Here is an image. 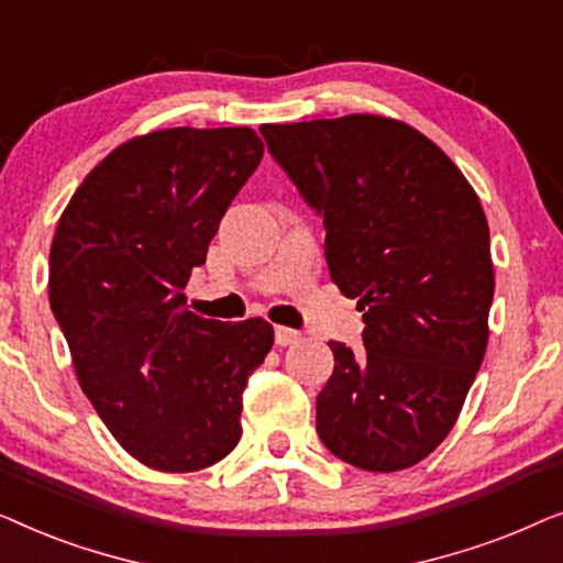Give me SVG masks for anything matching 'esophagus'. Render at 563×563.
Masks as SVG:
<instances>
[{"label": "esophagus", "instance_id": "esophagus-1", "mask_svg": "<svg viewBox=\"0 0 563 563\" xmlns=\"http://www.w3.org/2000/svg\"><path fill=\"white\" fill-rule=\"evenodd\" d=\"M274 338H276V345H295V343H299L302 341V333H297V330H291V328H276L274 330Z\"/></svg>", "mask_w": 563, "mask_h": 563}]
</instances>
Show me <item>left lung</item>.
I'll return each mask as SVG.
<instances>
[{
	"label": "left lung",
	"mask_w": 563,
	"mask_h": 563,
	"mask_svg": "<svg viewBox=\"0 0 563 563\" xmlns=\"http://www.w3.org/2000/svg\"><path fill=\"white\" fill-rule=\"evenodd\" d=\"M261 135L325 225L338 289L364 312V349L330 341L318 435L366 472H399L451 433L489 341L495 268L482 202L438 145L382 114Z\"/></svg>",
	"instance_id": "8db88e82"
}]
</instances>
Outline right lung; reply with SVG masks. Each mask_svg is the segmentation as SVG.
I'll return each instance as SVG.
<instances>
[{
    "label": "right lung",
    "instance_id": "add662e5",
    "mask_svg": "<svg viewBox=\"0 0 563 563\" xmlns=\"http://www.w3.org/2000/svg\"><path fill=\"white\" fill-rule=\"evenodd\" d=\"M261 158L251 128L130 137L87 174L53 235L48 299L84 395L158 472H199L235 449L243 389L274 345L266 320H207L184 297Z\"/></svg>",
    "mask_w": 563,
    "mask_h": 563
}]
</instances>
